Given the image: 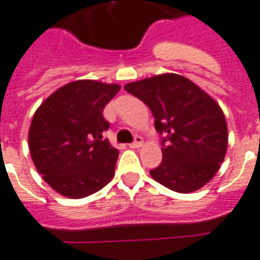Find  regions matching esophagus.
Wrapping results in <instances>:
<instances>
[{
  "mask_svg": "<svg viewBox=\"0 0 260 260\" xmlns=\"http://www.w3.org/2000/svg\"><path fill=\"white\" fill-rule=\"evenodd\" d=\"M143 146V138L142 136H135V140L129 144L131 148H139Z\"/></svg>",
  "mask_w": 260,
  "mask_h": 260,
  "instance_id": "1",
  "label": "esophagus"
}]
</instances>
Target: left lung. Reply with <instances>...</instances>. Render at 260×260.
Here are the masks:
<instances>
[{
    "label": "left lung",
    "instance_id": "left-lung-1",
    "mask_svg": "<svg viewBox=\"0 0 260 260\" xmlns=\"http://www.w3.org/2000/svg\"><path fill=\"white\" fill-rule=\"evenodd\" d=\"M124 88L147 105L161 135L162 162L150 170L151 177L181 193L209 183L228 148V125L219 105L176 73L128 83Z\"/></svg>",
    "mask_w": 260,
    "mask_h": 260
}]
</instances>
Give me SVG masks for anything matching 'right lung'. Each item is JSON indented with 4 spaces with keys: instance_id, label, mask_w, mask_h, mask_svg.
Here are the masks:
<instances>
[{
    "instance_id": "right-lung-1",
    "label": "right lung",
    "mask_w": 260,
    "mask_h": 260,
    "mask_svg": "<svg viewBox=\"0 0 260 260\" xmlns=\"http://www.w3.org/2000/svg\"><path fill=\"white\" fill-rule=\"evenodd\" d=\"M118 84L77 80L54 91L35 112L28 147L38 173L54 191L72 199L95 193L114 176L118 151L104 132L105 106Z\"/></svg>"
}]
</instances>
